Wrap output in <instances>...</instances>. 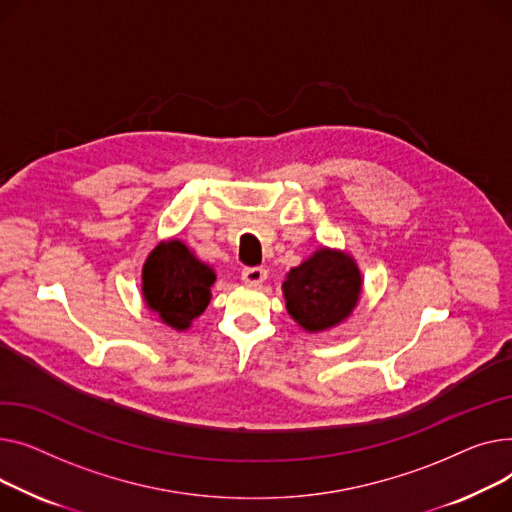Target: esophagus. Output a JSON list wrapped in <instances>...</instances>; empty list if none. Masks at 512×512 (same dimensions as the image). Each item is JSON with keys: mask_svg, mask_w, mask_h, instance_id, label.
<instances>
[{"mask_svg": "<svg viewBox=\"0 0 512 512\" xmlns=\"http://www.w3.org/2000/svg\"><path fill=\"white\" fill-rule=\"evenodd\" d=\"M266 275H268L266 268H262V266H248V268L242 270L244 283H246V285H252V287L262 285V283L266 281Z\"/></svg>", "mask_w": 512, "mask_h": 512, "instance_id": "34e87169", "label": "esophagus"}]
</instances>
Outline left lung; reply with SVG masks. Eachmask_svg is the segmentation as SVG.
I'll return each instance as SVG.
<instances>
[{"label":"left lung","mask_w":512,"mask_h":512,"mask_svg":"<svg viewBox=\"0 0 512 512\" xmlns=\"http://www.w3.org/2000/svg\"><path fill=\"white\" fill-rule=\"evenodd\" d=\"M362 273L355 260L339 250L320 248L291 268L283 283L287 312L308 333L341 324L357 306Z\"/></svg>","instance_id":"obj_1"}]
</instances>
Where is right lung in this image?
Listing matches in <instances>:
<instances>
[{
	"instance_id": "add662e5",
	"label": "right lung",
	"mask_w": 512,
	"mask_h": 512,
	"mask_svg": "<svg viewBox=\"0 0 512 512\" xmlns=\"http://www.w3.org/2000/svg\"><path fill=\"white\" fill-rule=\"evenodd\" d=\"M215 279V270L200 262L184 242L169 239L144 262L142 295L167 326L186 330L206 310Z\"/></svg>"
}]
</instances>
